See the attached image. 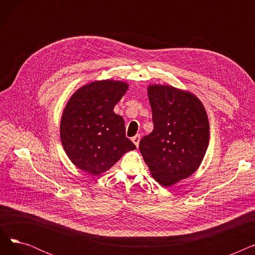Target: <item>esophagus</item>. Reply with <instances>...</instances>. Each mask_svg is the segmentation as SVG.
<instances>
[{
    "label": "esophagus",
    "instance_id": "esophagus-1",
    "mask_svg": "<svg viewBox=\"0 0 255 255\" xmlns=\"http://www.w3.org/2000/svg\"><path fill=\"white\" fill-rule=\"evenodd\" d=\"M132 141H133V143H134L136 146H138L139 141H140V135H139V134H136L135 136H133V137H132Z\"/></svg>",
    "mask_w": 255,
    "mask_h": 255
}]
</instances>
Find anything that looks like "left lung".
I'll return each instance as SVG.
<instances>
[{
  "label": "left lung",
  "instance_id": "1",
  "mask_svg": "<svg viewBox=\"0 0 255 255\" xmlns=\"http://www.w3.org/2000/svg\"><path fill=\"white\" fill-rule=\"evenodd\" d=\"M154 129L139 142L152 177L163 187L189 178L198 169L210 140L209 119L193 93L168 85L146 88Z\"/></svg>",
  "mask_w": 255,
  "mask_h": 255
}]
</instances>
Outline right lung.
<instances>
[{
  "label": "right lung",
  "mask_w": 255,
  "mask_h": 255,
  "mask_svg": "<svg viewBox=\"0 0 255 255\" xmlns=\"http://www.w3.org/2000/svg\"><path fill=\"white\" fill-rule=\"evenodd\" d=\"M128 88L122 80H94L77 89L67 102L60 124L61 141L79 169L99 176L136 149L125 136L124 119L114 112Z\"/></svg>",
  "instance_id": "1"
}]
</instances>
